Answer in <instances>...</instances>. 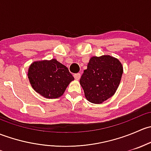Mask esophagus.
<instances>
[{
    "label": "esophagus",
    "mask_w": 151,
    "mask_h": 151,
    "mask_svg": "<svg viewBox=\"0 0 151 151\" xmlns=\"http://www.w3.org/2000/svg\"><path fill=\"white\" fill-rule=\"evenodd\" d=\"M74 77L76 80H80V77H81V74H80V73H77V74H74Z\"/></svg>",
    "instance_id": "obj_1"
}]
</instances>
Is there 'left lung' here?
I'll return each mask as SVG.
<instances>
[{"mask_svg": "<svg viewBox=\"0 0 151 151\" xmlns=\"http://www.w3.org/2000/svg\"><path fill=\"white\" fill-rule=\"evenodd\" d=\"M122 74V64L118 59L109 55L91 58L80 80L87 99L101 104L112 97L119 86Z\"/></svg>", "mask_w": 151, "mask_h": 151, "instance_id": "1", "label": "left lung"}]
</instances>
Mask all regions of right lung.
<instances>
[{
    "instance_id": "obj_1",
    "label": "right lung",
    "mask_w": 151,
    "mask_h": 151,
    "mask_svg": "<svg viewBox=\"0 0 151 151\" xmlns=\"http://www.w3.org/2000/svg\"><path fill=\"white\" fill-rule=\"evenodd\" d=\"M28 76L33 89L48 99L61 96L74 80L68 68L55 59L33 63L29 67Z\"/></svg>"
}]
</instances>
